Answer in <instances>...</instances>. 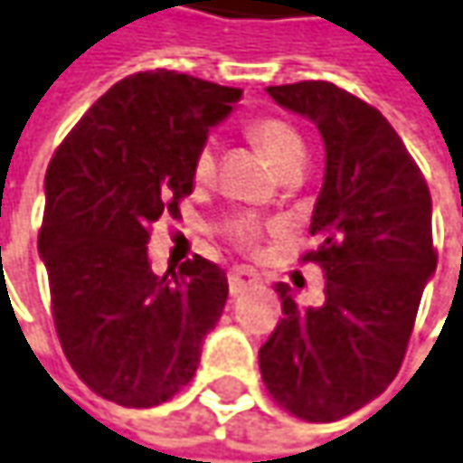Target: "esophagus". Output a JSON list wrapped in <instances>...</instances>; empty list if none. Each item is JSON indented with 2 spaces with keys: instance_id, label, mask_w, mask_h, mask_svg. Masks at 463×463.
I'll list each match as a JSON object with an SVG mask.
<instances>
[{
  "instance_id": "1",
  "label": "esophagus",
  "mask_w": 463,
  "mask_h": 463,
  "mask_svg": "<svg viewBox=\"0 0 463 463\" xmlns=\"http://www.w3.org/2000/svg\"><path fill=\"white\" fill-rule=\"evenodd\" d=\"M228 286H231V293H243L249 288L259 286V272L251 269V267H232L228 272Z\"/></svg>"
}]
</instances>
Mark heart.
Masks as SVG:
<instances>
[{"label": "heart", "instance_id": "1", "mask_svg": "<svg viewBox=\"0 0 463 463\" xmlns=\"http://www.w3.org/2000/svg\"><path fill=\"white\" fill-rule=\"evenodd\" d=\"M246 133L280 173L290 165H301L304 138L296 130V125H290L278 115H257V118H251L246 123ZM212 175H214V149H212V144L204 141L196 149L194 159H191V177H194V183L204 185V183L212 180ZM228 235H231V241L238 249L254 251L259 241H261V235H264V225L254 214H243V217L232 220Z\"/></svg>", "mask_w": 463, "mask_h": 463}]
</instances>
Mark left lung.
<instances>
[{"label": "left lung", "instance_id": "1", "mask_svg": "<svg viewBox=\"0 0 463 463\" xmlns=\"http://www.w3.org/2000/svg\"><path fill=\"white\" fill-rule=\"evenodd\" d=\"M267 94L314 120L325 141L309 228L317 246L301 261L319 264L327 283L322 307H301L286 283L275 286L283 319L259 348V369L288 414L335 421L383 393L406 356L438 264L430 188L393 125L364 99L327 80Z\"/></svg>", "mask_w": 463, "mask_h": 463}]
</instances>
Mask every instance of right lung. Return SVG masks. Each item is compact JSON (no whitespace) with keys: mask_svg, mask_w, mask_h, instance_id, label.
I'll list each match as a JSON object with an SVG mask.
<instances>
[{"mask_svg":"<svg viewBox=\"0 0 463 463\" xmlns=\"http://www.w3.org/2000/svg\"><path fill=\"white\" fill-rule=\"evenodd\" d=\"M243 91L175 70L115 83L46 167L39 251L70 367L128 409L170 401L196 374L202 340L228 301L225 272L202 257L154 275L146 243L191 196V159Z\"/></svg>","mask_w":463,"mask_h":463,"instance_id":"right-lung-1","label":"right lung"}]
</instances>
